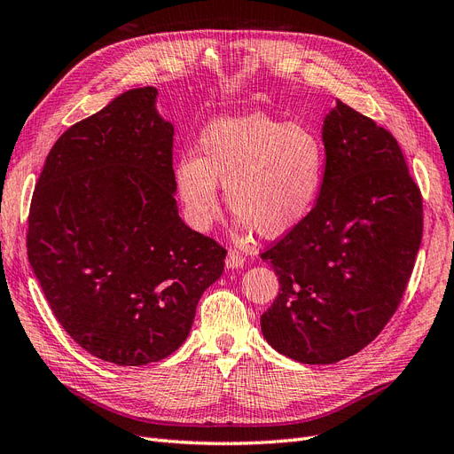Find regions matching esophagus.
Segmentation results:
<instances>
[{
	"instance_id": "34e87169",
	"label": "esophagus",
	"mask_w": 454,
	"mask_h": 454,
	"mask_svg": "<svg viewBox=\"0 0 454 454\" xmlns=\"http://www.w3.org/2000/svg\"><path fill=\"white\" fill-rule=\"evenodd\" d=\"M244 265V255L237 250H229L227 259H225V267L227 269H240Z\"/></svg>"
}]
</instances>
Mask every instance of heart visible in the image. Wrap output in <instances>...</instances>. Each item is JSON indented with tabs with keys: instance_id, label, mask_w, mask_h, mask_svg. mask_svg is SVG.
<instances>
[{
	"instance_id": "1",
	"label": "heart",
	"mask_w": 454,
	"mask_h": 454,
	"mask_svg": "<svg viewBox=\"0 0 454 454\" xmlns=\"http://www.w3.org/2000/svg\"><path fill=\"white\" fill-rule=\"evenodd\" d=\"M324 145L303 125L250 112L206 122L195 153L174 164V189L187 223L208 231L222 215L217 184L242 229L284 237L312 210L324 176Z\"/></svg>"
}]
</instances>
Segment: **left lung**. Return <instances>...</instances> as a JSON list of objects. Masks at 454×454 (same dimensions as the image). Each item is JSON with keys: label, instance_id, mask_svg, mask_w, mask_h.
Wrapping results in <instances>:
<instances>
[{"label": "left lung", "instance_id": "obj_1", "mask_svg": "<svg viewBox=\"0 0 454 454\" xmlns=\"http://www.w3.org/2000/svg\"><path fill=\"white\" fill-rule=\"evenodd\" d=\"M318 200L261 254L280 292L261 316L269 345L335 364L373 340L403 297L422 240V199L394 136L337 100L324 119Z\"/></svg>", "mask_w": 454, "mask_h": 454}]
</instances>
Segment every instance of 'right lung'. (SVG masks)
Listing matches in <instances>:
<instances>
[{"instance_id":"1","label":"right lung","mask_w":454,"mask_h":454,"mask_svg":"<svg viewBox=\"0 0 454 454\" xmlns=\"http://www.w3.org/2000/svg\"><path fill=\"white\" fill-rule=\"evenodd\" d=\"M157 94L127 90L67 129L28 217V259L52 314L79 347L117 365L184 345L227 254L177 214L174 127Z\"/></svg>"}]
</instances>
